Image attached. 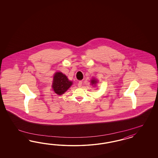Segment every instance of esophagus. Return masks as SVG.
<instances>
[{
    "label": "esophagus",
    "instance_id": "esophagus-1",
    "mask_svg": "<svg viewBox=\"0 0 158 158\" xmlns=\"http://www.w3.org/2000/svg\"><path fill=\"white\" fill-rule=\"evenodd\" d=\"M77 86L79 87H81L82 86V81H79L78 82V84H77Z\"/></svg>",
    "mask_w": 158,
    "mask_h": 158
}]
</instances>
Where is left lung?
<instances>
[{
    "label": "left lung",
    "mask_w": 158,
    "mask_h": 158,
    "mask_svg": "<svg viewBox=\"0 0 158 158\" xmlns=\"http://www.w3.org/2000/svg\"><path fill=\"white\" fill-rule=\"evenodd\" d=\"M97 82H98V81L95 78H93L91 80V84L92 85L95 86V85H96V84L97 83Z\"/></svg>",
    "instance_id": "8db88e82"
}]
</instances>
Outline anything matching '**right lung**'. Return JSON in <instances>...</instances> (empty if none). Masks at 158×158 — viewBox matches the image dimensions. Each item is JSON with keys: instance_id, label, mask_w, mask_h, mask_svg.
<instances>
[{"instance_id": "obj_1", "label": "right lung", "mask_w": 158, "mask_h": 158, "mask_svg": "<svg viewBox=\"0 0 158 158\" xmlns=\"http://www.w3.org/2000/svg\"><path fill=\"white\" fill-rule=\"evenodd\" d=\"M72 85V81H69L67 76L62 72H56L53 77L52 88L58 95H62Z\"/></svg>"}]
</instances>
